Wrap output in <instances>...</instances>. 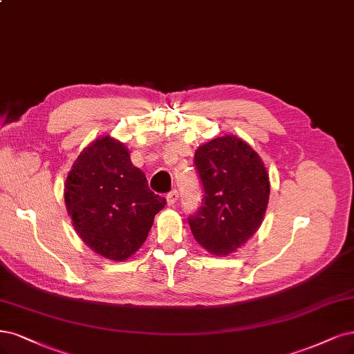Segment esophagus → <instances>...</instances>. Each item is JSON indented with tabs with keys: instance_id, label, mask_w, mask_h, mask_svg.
Segmentation results:
<instances>
[{
	"instance_id": "1",
	"label": "esophagus",
	"mask_w": 354,
	"mask_h": 354,
	"mask_svg": "<svg viewBox=\"0 0 354 354\" xmlns=\"http://www.w3.org/2000/svg\"><path fill=\"white\" fill-rule=\"evenodd\" d=\"M177 199H178V192L174 189V190H171L169 192L168 194H167V203L169 205V206H173L176 202H177Z\"/></svg>"
}]
</instances>
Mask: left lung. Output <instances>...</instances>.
Listing matches in <instances>:
<instances>
[{
	"label": "left lung",
	"mask_w": 354,
	"mask_h": 354,
	"mask_svg": "<svg viewBox=\"0 0 354 354\" xmlns=\"http://www.w3.org/2000/svg\"><path fill=\"white\" fill-rule=\"evenodd\" d=\"M203 199L189 225L199 245L225 256L258 231L270 201V177L252 146L233 135L216 138L194 152Z\"/></svg>",
	"instance_id": "obj_1"
}]
</instances>
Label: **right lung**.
Returning <instances> with one entry per match:
<instances>
[{
    "mask_svg": "<svg viewBox=\"0 0 354 354\" xmlns=\"http://www.w3.org/2000/svg\"><path fill=\"white\" fill-rule=\"evenodd\" d=\"M64 201L79 237L98 254L126 261L148 237L165 199L131 164L126 146L109 136L77 156L64 185Z\"/></svg>",
    "mask_w": 354,
    "mask_h": 354,
    "instance_id": "1",
    "label": "right lung"
}]
</instances>
